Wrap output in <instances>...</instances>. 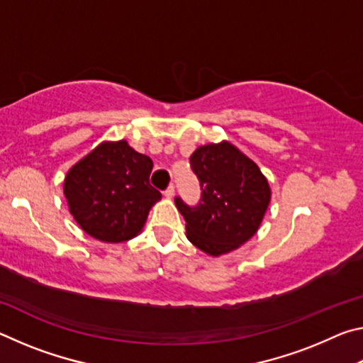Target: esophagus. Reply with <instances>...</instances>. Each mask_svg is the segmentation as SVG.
Returning a JSON list of instances; mask_svg holds the SVG:
<instances>
[{"label":"esophagus","instance_id":"34e87169","mask_svg":"<svg viewBox=\"0 0 363 363\" xmlns=\"http://www.w3.org/2000/svg\"><path fill=\"white\" fill-rule=\"evenodd\" d=\"M174 192H176V190H174V186H169L167 190H164V196H167V199H173V196H174Z\"/></svg>","mask_w":363,"mask_h":363}]
</instances>
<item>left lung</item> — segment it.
<instances>
[{"label":"left lung","instance_id":"1","mask_svg":"<svg viewBox=\"0 0 363 363\" xmlns=\"http://www.w3.org/2000/svg\"><path fill=\"white\" fill-rule=\"evenodd\" d=\"M190 164L203 190L200 203L174 200L189 242L214 257L230 253L259 229L272 194L266 176L229 140L200 145Z\"/></svg>","mask_w":363,"mask_h":363}]
</instances>
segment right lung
Listing matches in <instances>:
<instances>
[{
    "label": "right lung",
    "mask_w": 363,
    "mask_h": 363,
    "mask_svg": "<svg viewBox=\"0 0 363 363\" xmlns=\"http://www.w3.org/2000/svg\"><path fill=\"white\" fill-rule=\"evenodd\" d=\"M150 157L125 139L104 140L69 169L64 195L77 224L96 240L128 242L139 235L150 208L162 199L149 177Z\"/></svg>",
    "instance_id": "add662e5"
}]
</instances>
